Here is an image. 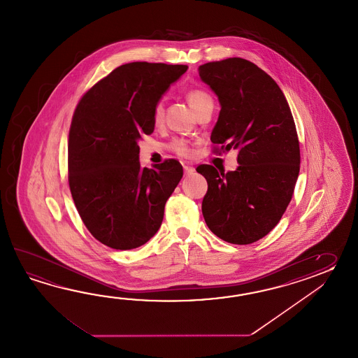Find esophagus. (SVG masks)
<instances>
[{
    "label": "esophagus",
    "instance_id": "34e87169",
    "mask_svg": "<svg viewBox=\"0 0 358 358\" xmlns=\"http://www.w3.org/2000/svg\"><path fill=\"white\" fill-rule=\"evenodd\" d=\"M182 168H184V174H185V176H192V174L196 171L194 168L189 166V165H184Z\"/></svg>",
    "mask_w": 358,
    "mask_h": 358
}]
</instances>
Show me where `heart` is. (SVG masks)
Segmentation results:
<instances>
[{"label": "heart", "mask_w": 358, "mask_h": 358, "mask_svg": "<svg viewBox=\"0 0 358 358\" xmlns=\"http://www.w3.org/2000/svg\"><path fill=\"white\" fill-rule=\"evenodd\" d=\"M187 99H188V103H189L190 107L194 110V108H197L201 103H203L207 99H211V97L206 92L201 91V90H192V91L187 93ZM152 115L155 124H160L162 122L164 107H162L161 102L155 105ZM171 150L174 152L178 153V155H180V156H189L190 155L189 145H188L185 141H182V139H176V142L171 145Z\"/></svg>", "instance_id": "b5f03b06"}]
</instances>
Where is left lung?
<instances>
[{
  "mask_svg": "<svg viewBox=\"0 0 358 358\" xmlns=\"http://www.w3.org/2000/svg\"><path fill=\"white\" fill-rule=\"evenodd\" d=\"M199 78L220 102L211 142L236 148V171L198 166L208 188L202 201L206 224L233 244L268 234L289 205L299 174V142L289 105L274 79L241 57L207 62Z\"/></svg>",
  "mask_w": 358,
  "mask_h": 358,
  "instance_id": "8db88e82",
  "label": "left lung"
}]
</instances>
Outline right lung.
<instances>
[{
  "label": "right lung",
  "instance_id": "add662e5",
  "mask_svg": "<svg viewBox=\"0 0 358 358\" xmlns=\"http://www.w3.org/2000/svg\"><path fill=\"white\" fill-rule=\"evenodd\" d=\"M187 69L125 64L94 84L76 106L69 131V187L84 225L110 248L147 243L182 179L176 160L142 168L138 143L153 133V107Z\"/></svg>",
  "mask_w": 358,
  "mask_h": 358
}]
</instances>
